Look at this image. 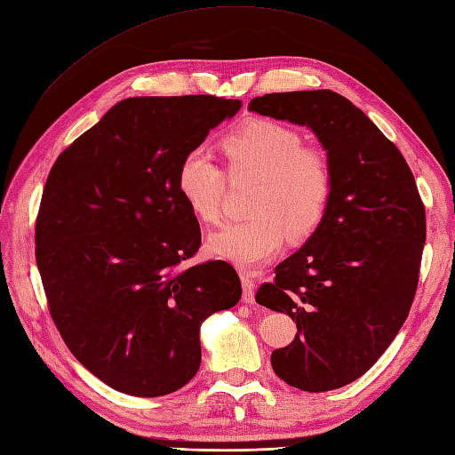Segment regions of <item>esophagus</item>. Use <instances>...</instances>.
<instances>
[{
    "label": "esophagus",
    "instance_id": "34e87169",
    "mask_svg": "<svg viewBox=\"0 0 455 455\" xmlns=\"http://www.w3.org/2000/svg\"><path fill=\"white\" fill-rule=\"evenodd\" d=\"M240 278H242V288H243V301H246V304H253L255 301V284H253V281L250 278V275L248 273H240Z\"/></svg>",
    "mask_w": 455,
    "mask_h": 455
}]
</instances>
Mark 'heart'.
I'll return each instance as SVG.
<instances>
[{
    "label": "heart",
    "instance_id": "heart-1",
    "mask_svg": "<svg viewBox=\"0 0 455 455\" xmlns=\"http://www.w3.org/2000/svg\"><path fill=\"white\" fill-rule=\"evenodd\" d=\"M232 177H253L251 217L230 223L209 236V250L220 259L250 269L281 251L286 232L309 236L327 212L332 174L319 151L306 149L304 138L273 121H253L223 140ZM177 190L204 223L223 213L227 174L212 149L196 146L180 161Z\"/></svg>",
    "mask_w": 455,
    "mask_h": 455
}]
</instances>
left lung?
<instances>
[{
	"instance_id": "obj_1",
	"label": "left lung",
	"mask_w": 455,
	"mask_h": 455,
	"mask_svg": "<svg viewBox=\"0 0 455 455\" xmlns=\"http://www.w3.org/2000/svg\"><path fill=\"white\" fill-rule=\"evenodd\" d=\"M248 109L307 126L332 174L319 227L255 296L298 327L271 365L299 390L346 387L377 363L411 309L427 238L415 179L379 126L332 90L265 94Z\"/></svg>"
}]
</instances>
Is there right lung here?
<instances>
[{
	"mask_svg": "<svg viewBox=\"0 0 455 455\" xmlns=\"http://www.w3.org/2000/svg\"><path fill=\"white\" fill-rule=\"evenodd\" d=\"M240 100L128 98L57 157L36 219V263L57 331L108 387L157 398L202 363V323L242 296L227 261L200 250L177 190L182 157Z\"/></svg>",
	"mask_w": 455,
	"mask_h": 455,
	"instance_id": "right-lung-1",
	"label": "right lung"
}]
</instances>
